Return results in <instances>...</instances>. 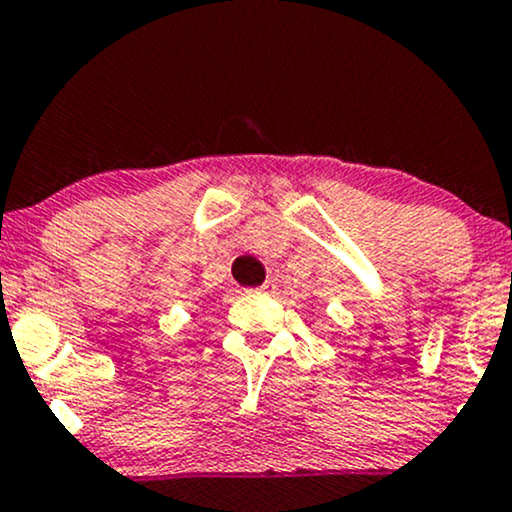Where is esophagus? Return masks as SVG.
<instances>
[{"label": "esophagus", "mask_w": 512, "mask_h": 512, "mask_svg": "<svg viewBox=\"0 0 512 512\" xmlns=\"http://www.w3.org/2000/svg\"><path fill=\"white\" fill-rule=\"evenodd\" d=\"M276 291V283L274 281H264L260 288H255V293H264V295H269V293H274Z\"/></svg>", "instance_id": "esophagus-1"}]
</instances>
